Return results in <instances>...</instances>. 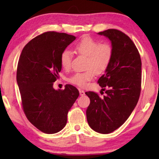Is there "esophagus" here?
<instances>
[{
	"mask_svg": "<svg viewBox=\"0 0 159 159\" xmlns=\"http://www.w3.org/2000/svg\"><path fill=\"white\" fill-rule=\"evenodd\" d=\"M79 93H80V96H83V95H85L84 90H83L79 89Z\"/></svg>",
	"mask_w": 159,
	"mask_h": 159,
	"instance_id": "34e87169",
	"label": "esophagus"
}]
</instances>
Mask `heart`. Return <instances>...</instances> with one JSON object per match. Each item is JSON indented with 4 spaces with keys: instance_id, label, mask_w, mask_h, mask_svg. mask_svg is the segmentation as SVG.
I'll list each match as a JSON object with an SVG mask.
<instances>
[{
    "instance_id": "heart-1",
    "label": "heart",
    "mask_w": 159,
    "mask_h": 159,
    "mask_svg": "<svg viewBox=\"0 0 159 159\" xmlns=\"http://www.w3.org/2000/svg\"><path fill=\"white\" fill-rule=\"evenodd\" d=\"M78 53L87 57L84 72L76 73L69 79L72 84L84 88L88 81L92 80L95 74L104 73L108 68L113 57V48L109 43H99L90 37H85L75 45ZM72 55L70 51L65 50L60 55V65L64 69L71 67Z\"/></svg>"
}]
</instances>
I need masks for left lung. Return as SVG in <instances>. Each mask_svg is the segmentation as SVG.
<instances>
[{
    "label": "left lung",
    "instance_id": "1",
    "mask_svg": "<svg viewBox=\"0 0 159 159\" xmlns=\"http://www.w3.org/2000/svg\"><path fill=\"white\" fill-rule=\"evenodd\" d=\"M108 38L113 48V57L98 83L106 95L100 98L86 92L90 99L86 110L90 127L102 134H108L121 126L138 104L141 91L142 61L134 43L116 29L99 32Z\"/></svg>",
    "mask_w": 159,
    "mask_h": 159
}]
</instances>
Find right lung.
Returning a JSON list of instances; mask_svg holds the SVG:
<instances>
[{"label": "right lung", "mask_w": 159, "mask_h": 159, "mask_svg": "<svg viewBox=\"0 0 159 159\" xmlns=\"http://www.w3.org/2000/svg\"><path fill=\"white\" fill-rule=\"evenodd\" d=\"M75 39L72 35L48 31L35 37L21 51L17 69L21 104L28 120L44 133L62 130L79 95L71 85H66L64 90L53 88L61 69V54Z\"/></svg>", "instance_id": "add662e5"}]
</instances>
